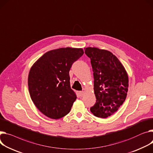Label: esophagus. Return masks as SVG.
Here are the masks:
<instances>
[{
  "label": "esophagus",
  "instance_id": "obj_1",
  "mask_svg": "<svg viewBox=\"0 0 153 153\" xmlns=\"http://www.w3.org/2000/svg\"><path fill=\"white\" fill-rule=\"evenodd\" d=\"M79 95H80V97H82L84 95V91H79Z\"/></svg>",
  "mask_w": 153,
  "mask_h": 153
}]
</instances>
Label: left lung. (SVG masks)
I'll return each mask as SVG.
<instances>
[{
  "mask_svg": "<svg viewBox=\"0 0 153 153\" xmlns=\"http://www.w3.org/2000/svg\"><path fill=\"white\" fill-rule=\"evenodd\" d=\"M94 71L96 103L90 108L95 116L106 118L114 114L125 101L128 87L127 71L118 58L106 50L87 47Z\"/></svg>",
  "mask_w": 153,
  "mask_h": 153,
  "instance_id": "obj_1",
  "label": "left lung"
}]
</instances>
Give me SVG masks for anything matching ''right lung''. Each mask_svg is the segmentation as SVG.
Returning a JSON list of instances; mask_svg holds the SVG:
<instances>
[{
  "label": "right lung",
  "mask_w": 153,
  "mask_h": 153,
  "mask_svg": "<svg viewBox=\"0 0 153 153\" xmlns=\"http://www.w3.org/2000/svg\"><path fill=\"white\" fill-rule=\"evenodd\" d=\"M84 53L80 48L52 50L30 68L28 75L30 97L47 117L58 119L69 113L77 96L71 88L69 72L73 63Z\"/></svg>",
  "instance_id": "1"
}]
</instances>
